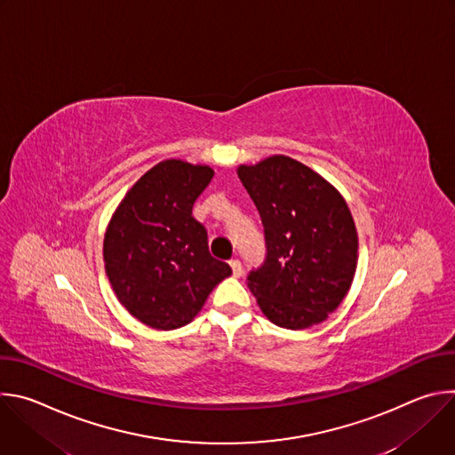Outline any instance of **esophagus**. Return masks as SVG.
<instances>
[{"instance_id":"esophagus-1","label":"esophagus","mask_w":455,"mask_h":455,"mask_svg":"<svg viewBox=\"0 0 455 455\" xmlns=\"http://www.w3.org/2000/svg\"><path fill=\"white\" fill-rule=\"evenodd\" d=\"M230 268H232L234 277H241L243 275V267H241L239 259H230Z\"/></svg>"}]
</instances>
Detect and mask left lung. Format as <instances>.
Returning a JSON list of instances; mask_svg holds the SVG:
<instances>
[{"label": "left lung", "mask_w": 455, "mask_h": 455, "mask_svg": "<svg viewBox=\"0 0 455 455\" xmlns=\"http://www.w3.org/2000/svg\"><path fill=\"white\" fill-rule=\"evenodd\" d=\"M237 176L265 227V263L246 277L259 307L286 330L323 322L347 295L358 261L356 227L342 194L284 155L239 165Z\"/></svg>", "instance_id": "8db88e82"}]
</instances>
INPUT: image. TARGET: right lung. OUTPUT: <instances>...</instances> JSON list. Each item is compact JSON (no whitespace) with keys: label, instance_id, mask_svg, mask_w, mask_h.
Returning <instances> with one entry per match:
<instances>
[{"label":"right lung","instance_id":"obj_1","mask_svg":"<svg viewBox=\"0 0 455 455\" xmlns=\"http://www.w3.org/2000/svg\"><path fill=\"white\" fill-rule=\"evenodd\" d=\"M214 176L209 165L164 160L116 207L104 235V265L120 304L155 330L169 331L200 313L232 274L209 251L192 205Z\"/></svg>","mask_w":455,"mask_h":455}]
</instances>
